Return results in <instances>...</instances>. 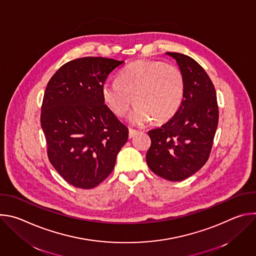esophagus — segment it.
<instances>
[{
    "instance_id": "1",
    "label": "esophagus",
    "mask_w": 256,
    "mask_h": 256,
    "mask_svg": "<svg viewBox=\"0 0 256 256\" xmlns=\"http://www.w3.org/2000/svg\"><path fill=\"white\" fill-rule=\"evenodd\" d=\"M136 134H138V130H132V128H130V130H128V136H130V138H134V136Z\"/></svg>"
}]
</instances>
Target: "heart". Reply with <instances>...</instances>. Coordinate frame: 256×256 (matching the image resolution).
I'll return each mask as SVG.
<instances>
[{"instance_id":"b5f03b06","label":"heart","mask_w":256,"mask_h":256,"mask_svg":"<svg viewBox=\"0 0 256 256\" xmlns=\"http://www.w3.org/2000/svg\"><path fill=\"white\" fill-rule=\"evenodd\" d=\"M186 90L184 77L174 64L159 60H138L122 68L114 81L107 80L101 88L102 99L120 118L132 102L136 104L128 122L134 126L171 118L179 109Z\"/></svg>"}]
</instances>
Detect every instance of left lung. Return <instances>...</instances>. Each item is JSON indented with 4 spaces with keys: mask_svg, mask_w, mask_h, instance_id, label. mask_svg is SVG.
<instances>
[{
    "mask_svg": "<svg viewBox=\"0 0 256 256\" xmlns=\"http://www.w3.org/2000/svg\"><path fill=\"white\" fill-rule=\"evenodd\" d=\"M184 77L182 103L166 124L151 130V147L146 155L149 168L158 176L181 181L208 161L218 120L214 87L202 66L188 56L166 52Z\"/></svg>",
    "mask_w": 256,
    "mask_h": 256,
    "instance_id": "1",
    "label": "left lung"
}]
</instances>
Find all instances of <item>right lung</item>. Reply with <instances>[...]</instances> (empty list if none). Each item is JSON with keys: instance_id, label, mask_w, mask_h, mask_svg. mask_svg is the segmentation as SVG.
Here are the masks:
<instances>
[{"instance_id": "add662e5", "label": "right lung", "mask_w": 256, "mask_h": 256, "mask_svg": "<svg viewBox=\"0 0 256 256\" xmlns=\"http://www.w3.org/2000/svg\"><path fill=\"white\" fill-rule=\"evenodd\" d=\"M124 62L82 58L62 66L48 83L40 122L48 156L72 186H97L114 168L128 128L104 104L101 88Z\"/></svg>"}]
</instances>
